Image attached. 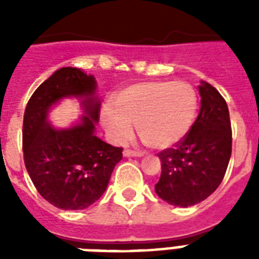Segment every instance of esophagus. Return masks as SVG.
Masks as SVG:
<instances>
[{"label":"esophagus","mask_w":259,"mask_h":259,"mask_svg":"<svg viewBox=\"0 0 259 259\" xmlns=\"http://www.w3.org/2000/svg\"><path fill=\"white\" fill-rule=\"evenodd\" d=\"M123 156H125V157H141L142 153L133 149H125L123 150Z\"/></svg>","instance_id":"esophagus-1"}]
</instances>
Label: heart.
<instances>
[{
    "instance_id": "b5f03b06",
    "label": "heart",
    "mask_w": 259,
    "mask_h": 259,
    "mask_svg": "<svg viewBox=\"0 0 259 259\" xmlns=\"http://www.w3.org/2000/svg\"><path fill=\"white\" fill-rule=\"evenodd\" d=\"M197 94L189 83L148 80L121 90L111 109L102 110V123L117 142L127 141L137 126L146 145L169 149L183 141L197 115Z\"/></svg>"
}]
</instances>
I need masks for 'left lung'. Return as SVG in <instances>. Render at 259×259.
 Segmentation results:
<instances>
[{"mask_svg":"<svg viewBox=\"0 0 259 259\" xmlns=\"http://www.w3.org/2000/svg\"><path fill=\"white\" fill-rule=\"evenodd\" d=\"M200 113L177 145L158 153L161 176L154 191L172 205L189 207L215 192L229 166L233 133L225 98L201 82Z\"/></svg>","mask_w":259,"mask_h":259,"instance_id":"1","label":"left lung"}]
</instances>
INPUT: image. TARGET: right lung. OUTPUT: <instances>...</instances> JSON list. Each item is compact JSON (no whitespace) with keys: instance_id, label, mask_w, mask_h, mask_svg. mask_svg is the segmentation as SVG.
<instances>
[{"instance_id":"add662e5","label":"right lung","mask_w":259,"mask_h":259,"mask_svg":"<svg viewBox=\"0 0 259 259\" xmlns=\"http://www.w3.org/2000/svg\"><path fill=\"white\" fill-rule=\"evenodd\" d=\"M93 75L63 67L36 89L22 123L24 162L37 192L60 209H83L107 188L122 148L95 136L99 101ZM66 96L83 97L86 116L71 130L59 131L46 121L50 106Z\"/></svg>"}]
</instances>
